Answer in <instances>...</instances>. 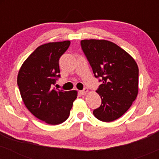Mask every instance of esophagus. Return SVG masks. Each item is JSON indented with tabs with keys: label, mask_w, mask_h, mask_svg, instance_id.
I'll return each instance as SVG.
<instances>
[{
	"label": "esophagus",
	"mask_w": 159,
	"mask_h": 159,
	"mask_svg": "<svg viewBox=\"0 0 159 159\" xmlns=\"http://www.w3.org/2000/svg\"><path fill=\"white\" fill-rule=\"evenodd\" d=\"M80 93H81L82 95L87 94V93H88V89H87V88H84L83 90L80 91Z\"/></svg>",
	"instance_id": "1"
}]
</instances>
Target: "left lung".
<instances>
[{"instance_id":"8db88e82","label":"left lung","mask_w":159,"mask_h":159,"mask_svg":"<svg viewBox=\"0 0 159 159\" xmlns=\"http://www.w3.org/2000/svg\"><path fill=\"white\" fill-rule=\"evenodd\" d=\"M81 45L95 77L102 81L96 90L102 105L93 115L106 123L116 120L129 110L138 96L137 63L129 53L107 40L84 39Z\"/></svg>"}]
</instances>
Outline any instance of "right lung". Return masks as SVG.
<instances>
[{"instance_id": "1", "label": "right lung", "mask_w": 159, "mask_h": 159, "mask_svg": "<svg viewBox=\"0 0 159 159\" xmlns=\"http://www.w3.org/2000/svg\"><path fill=\"white\" fill-rule=\"evenodd\" d=\"M70 41L41 45L25 60L19 69L17 84L25 106L36 118L50 125L67 120L76 90L52 88L60 76L59 59L69 48Z\"/></svg>"}]
</instances>
